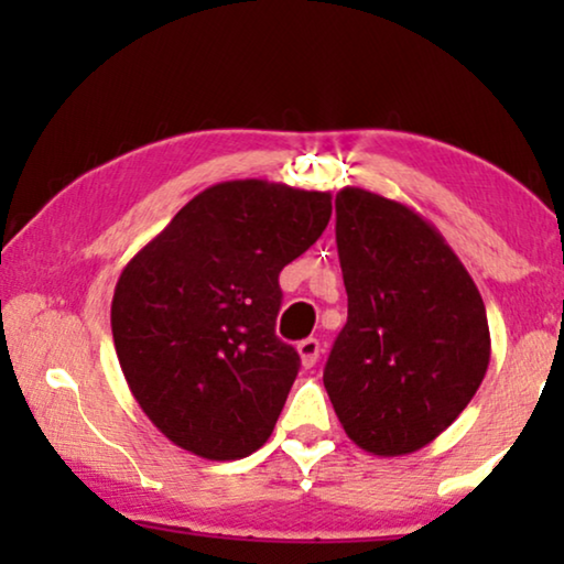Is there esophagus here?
Here are the masks:
<instances>
[{"label":"esophagus","mask_w":564,"mask_h":564,"mask_svg":"<svg viewBox=\"0 0 564 564\" xmlns=\"http://www.w3.org/2000/svg\"><path fill=\"white\" fill-rule=\"evenodd\" d=\"M297 354H300V361H303V367L311 369L315 361H318L321 341L318 338H303V341L297 344Z\"/></svg>","instance_id":"esophagus-1"}]
</instances>
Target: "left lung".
Instances as JSON below:
<instances>
[{"label": "left lung", "mask_w": 564, "mask_h": 564, "mask_svg": "<svg viewBox=\"0 0 564 564\" xmlns=\"http://www.w3.org/2000/svg\"><path fill=\"white\" fill-rule=\"evenodd\" d=\"M349 318L323 369L346 436L403 457L457 421L490 365L480 290L431 223L361 187L336 195Z\"/></svg>", "instance_id": "1"}]
</instances>
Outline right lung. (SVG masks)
Listing matches in <instances>:
<instances>
[{"instance_id": "add662e5", "label": "right lung", "mask_w": 564, "mask_h": 564, "mask_svg": "<svg viewBox=\"0 0 564 564\" xmlns=\"http://www.w3.org/2000/svg\"><path fill=\"white\" fill-rule=\"evenodd\" d=\"M328 220L330 192L220 182L128 261L112 297L115 351L169 442L228 462L272 436L300 369L274 334L280 272Z\"/></svg>"}]
</instances>
